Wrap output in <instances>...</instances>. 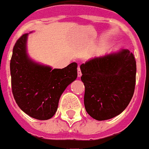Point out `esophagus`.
<instances>
[{"instance_id": "esophagus-1", "label": "esophagus", "mask_w": 149, "mask_h": 149, "mask_svg": "<svg viewBox=\"0 0 149 149\" xmlns=\"http://www.w3.org/2000/svg\"><path fill=\"white\" fill-rule=\"evenodd\" d=\"M82 76V72H81V70H80L79 67H78V77L80 78Z\"/></svg>"}]
</instances>
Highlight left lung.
Wrapping results in <instances>:
<instances>
[{"instance_id":"1","label":"left lung","mask_w":149,"mask_h":149,"mask_svg":"<svg viewBox=\"0 0 149 149\" xmlns=\"http://www.w3.org/2000/svg\"><path fill=\"white\" fill-rule=\"evenodd\" d=\"M86 112L106 120L123 112L133 96L136 64L128 49L95 57L80 66Z\"/></svg>"}]
</instances>
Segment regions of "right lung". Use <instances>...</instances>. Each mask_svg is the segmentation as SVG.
<instances>
[{"label":"right lung","instance_id":"1","mask_svg":"<svg viewBox=\"0 0 149 149\" xmlns=\"http://www.w3.org/2000/svg\"><path fill=\"white\" fill-rule=\"evenodd\" d=\"M28 33L17 41L10 60L12 91L24 112L39 120H49L58 109L59 99L77 79L76 63L63 69H52L32 60L27 54Z\"/></svg>","mask_w":149,"mask_h":149}]
</instances>
